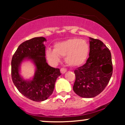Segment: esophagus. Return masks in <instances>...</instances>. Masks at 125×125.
Instances as JSON below:
<instances>
[{"instance_id": "esophagus-1", "label": "esophagus", "mask_w": 125, "mask_h": 125, "mask_svg": "<svg viewBox=\"0 0 125 125\" xmlns=\"http://www.w3.org/2000/svg\"><path fill=\"white\" fill-rule=\"evenodd\" d=\"M66 71H67V69L66 68H64V67H62L61 69V72L62 74H64Z\"/></svg>"}]
</instances>
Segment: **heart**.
<instances>
[{"mask_svg":"<svg viewBox=\"0 0 125 125\" xmlns=\"http://www.w3.org/2000/svg\"><path fill=\"white\" fill-rule=\"evenodd\" d=\"M89 54V46L85 41L73 38L58 42L54 45V50L48 49L46 56L53 63L60 61L61 56H64V61L71 67L81 66L86 61Z\"/></svg>","mask_w":125,"mask_h":125,"instance_id":"b5f03b06","label":"heart"}]
</instances>
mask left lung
<instances>
[{"label":"left lung","instance_id":"8db88e82","mask_svg":"<svg viewBox=\"0 0 125 125\" xmlns=\"http://www.w3.org/2000/svg\"><path fill=\"white\" fill-rule=\"evenodd\" d=\"M89 57L74 70L73 89L82 97H95L104 89L113 73L111 53L101 41L90 38Z\"/></svg>","mask_w":125,"mask_h":125}]
</instances>
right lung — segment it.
<instances>
[{
  "instance_id": "1",
  "label": "right lung",
  "mask_w": 125,
  "mask_h": 125,
  "mask_svg": "<svg viewBox=\"0 0 125 125\" xmlns=\"http://www.w3.org/2000/svg\"><path fill=\"white\" fill-rule=\"evenodd\" d=\"M43 37H37L24 42L13 55L11 62L12 81L18 90L26 97L35 102L46 100L54 90L57 78L61 75L60 69L50 66L45 58ZM26 58L34 62L37 70L31 81H25L20 77L19 66Z\"/></svg>"
}]
</instances>
